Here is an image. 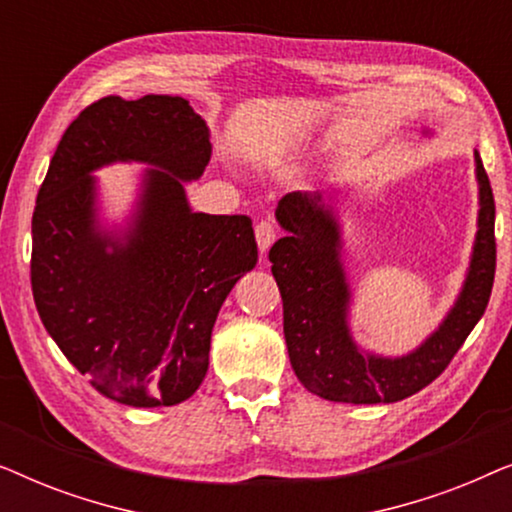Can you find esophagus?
Returning a JSON list of instances; mask_svg holds the SVG:
<instances>
[{
	"instance_id": "esophagus-1",
	"label": "esophagus",
	"mask_w": 512,
	"mask_h": 512,
	"mask_svg": "<svg viewBox=\"0 0 512 512\" xmlns=\"http://www.w3.org/2000/svg\"><path fill=\"white\" fill-rule=\"evenodd\" d=\"M277 240V226L270 219H263L256 223V242L258 249L268 251L272 247V242Z\"/></svg>"
}]
</instances>
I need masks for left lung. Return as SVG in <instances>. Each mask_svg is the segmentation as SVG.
<instances>
[{"mask_svg": "<svg viewBox=\"0 0 512 512\" xmlns=\"http://www.w3.org/2000/svg\"><path fill=\"white\" fill-rule=\"evenodd\" d=\"M475 170L480 219L464 291L443 326L403 359L363 354L349 338L338 223L321 195L296 191L279 200L277 221L289 235L272 244L268 258L282 293L291 366L307 391L335 403H396L429 387L450 366L487 310L496 272L494 193L478 151Z\"/></svg>", "mask_w": 512, "mask_h": 512, "instance_id": "1", "label": "left lung"}]
</instances>
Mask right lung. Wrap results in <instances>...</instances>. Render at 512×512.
I'll return each mask as SVG.
<instances>
[{
    "label": "right lung",
    "instance_id": "right-lung-1",
    "mask_svg": "<svg viewBox=\"0 0 512 512\" xmlns=\"http://www.w3.org/2000/svg\"><path fill=\"white\" fill-rule=\"evenodd\" d=\"M209 153L207 125L184 97L109 95L69 123L37 193L34 305L62 354L116 403L158 408L193 396L216 314L258 261L249 216L188 209L184 179L205 172ZM114 159L164 167L147 173L125 245L94 230L87 177Z\"/></svg>",
    "mask_w": 512,
    "mask_h": 512
}]
</instances>
